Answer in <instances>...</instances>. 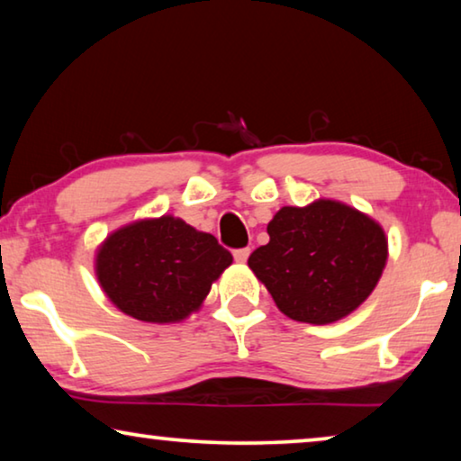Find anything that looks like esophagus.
Segmentation results:
<instances>
[{"label":"esophagus","instance_id":"esophagus-1","mask_svg":"<svg viewBox=\"0 0 461 461\" xmlns=\"http://www.w3.org/2000/svg\"><path fill=\"white\" fill-rule=\"evenodd\" d=\"M250 257V249H240V250H233V258H236V263H246Z\"/></svg>","mask_w":461,"mask_h":461}]
</instances>
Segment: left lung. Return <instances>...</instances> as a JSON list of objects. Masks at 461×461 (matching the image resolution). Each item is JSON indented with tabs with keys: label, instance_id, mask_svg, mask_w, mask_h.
<instances>
[{
	"label": "left lung",
	"instance_id": "8db88e82",
	"mask_svg": "<svg viewBox=\"0 0 461 461\" xmlns=\"http://www.w3.org/2000/svg\"><path fill=\"white\" fill-rule=\"evenodd\" d=\"M269 244L249 258L285 317L329 325L354 312L379 284L387 238L375 219L339 201L281 207L267 225Z\"/></svg>",
	"mask_w": 461,
	"mask_h": 461
}]
</instances>
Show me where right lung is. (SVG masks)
I'll list each match as a JSON object with an SVG mask.
<instances>
[{"instance_id": "1", "label": "right lung", "mask_w": 461, "mask_h": 461, "mask_svg": "<svg viewBox=\"0 0 461 461\" xmlns=\"http://www.w3.org/2000/svg\"><path fill=\"white\" fill-rule=\"evenodd\" d=\"M231 260L215 236L163 215L109 233L97 249L95 273L123 314L163 325L196 312Z\"/></svg>"}]
</instances>
